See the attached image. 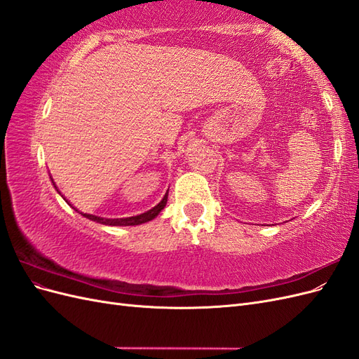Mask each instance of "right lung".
Listing matches in <instances>:
<instances>
[{"mask_svg": "<svg viewBox=\"0 0 359 359\" xmlns=\"http://www.w3.org/2000/svg\"><path fill=\"white\" fill-rule=\"evenodd\" d=\"M55 186V184H53ZM57 189V186H55ZM58 191V189H57ZM169 191V190H168ZM166 202H168V193L165 194V198H163L154 208H151L149 211L147 212H142L139 215H133V217H124V219H103V217H99V215H93V214H83L81 212L83 217H86V219H90L93 222H97V223H102V224H109V226H136V224H142V223H147L149 220L156 219V217L160 214V211L165 208L166 206ZM76 210V208H74ZM78 211V210H76Z\"/></svg>", "mask_w": 359, "mask_h": 359, "instance_id": "right-lung-1", "label": "right lung"}]
</instances>
